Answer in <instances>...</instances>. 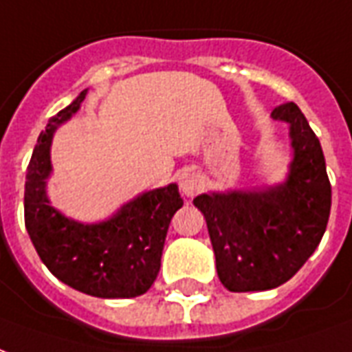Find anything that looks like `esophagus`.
I'll return each mask as SVG.
<instances>
[{
	"instance_id": "obj_1",
	"label": "esophagus",
	"mask_w": 352,
	"mask_h": 352,
	"mask_svg": "<svg viewBox=\"0 0 352 352\" xmlns=\"http://www.w3.org/2000/svg\"><path fill=\"white\" fill-rule=\"evenodd\" d=\"M179 186L186 197H194L203 188V179L197 171H184L179 179Z\"/></svg>"
}]
</instances>
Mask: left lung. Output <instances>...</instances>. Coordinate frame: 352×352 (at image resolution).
Returning <instances> with one entry per match:
<instances>
[{"label": "left lung", "instance_id": "obj_1", "mask_svg": "<svg viewBox=\"0 0 352 352\" xmlns=\"http://www.w3.org/2000/svg\"><path fill=\"white\" fill-rule=\"evenodd\" d=\"M272 117L291 126L293 162L285 183L194 199L207 220L218 278L233 293L267 291L291 280L329 223L332 188L321 143L295 102L274 108Z\"/></svg>", "mask_w": 352, "mask_h": 352}]
</instances>
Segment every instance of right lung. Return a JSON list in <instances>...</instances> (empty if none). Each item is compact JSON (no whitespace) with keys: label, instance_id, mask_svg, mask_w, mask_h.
I'll return each instance as SVG.
<instances>
[{"label":"right lung","instance_id":"obj_1","mask_svg":"<svg viewBox=\"0 0 352 352\" xmlns=\"http://www.w3.org/2000/svg\"><path fill=\"white\" fill-rule=\"evenodd\" d=\"M85 93L52 117L38 136L25 175V229L57 280L98 298H134L147 293L158 276L169 222L183 199L177 184H168L138 196L98 223H80L52 207L46 196L52 138L80 110Z\"/></svg>","mask_w":352,"mask_h":352}]
</instances>
